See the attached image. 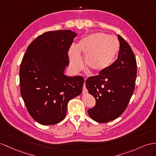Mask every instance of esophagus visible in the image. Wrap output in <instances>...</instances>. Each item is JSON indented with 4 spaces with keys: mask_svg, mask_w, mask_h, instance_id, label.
I'll use <instances>...</instances> for the list:
<instances>
[{
    "mask_svg": "<svg viewBox=\"0 0 156 156\" xmlns=\"http://www.w3.org/2000/svg\"><path fill=\"white\" fill-rule=\"evenodd\" d=\"M87 93V90L86 89V83L84 82V83H83V91H82V94H86Z\"/></svg>",
    "mask_w": 156,
    "mask_h": 156,
    "instance_id": "esophagus-1",
    "label": "esophagus"
}]
</instances>
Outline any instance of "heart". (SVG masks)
Listing matches in <instances>:
<instances>
[{
    "mask_svg": "<svg viewBox=\"0 0 156 156\" xmlns=\"http://www.w3.org/2000/svg\"><path fill=\"white\" fill-rule=\"evenodd\" d=\"M119 51L116 39L104 33H95L82 39L78 47L72 46L69 50L71 66L78 70L82 66L80 53L86 56V65L91 73H99L112 66Z\"/></svg>",
    "mask_w": 156,
    "mask_h": 156,
    "instance_id": "b5f03b06",
    "label": "heart"
}]
</instances>
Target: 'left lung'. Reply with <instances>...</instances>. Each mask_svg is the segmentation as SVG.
<instances>
[{
    "label": "left lung",
    "instance_id": "obj_1",
    "mask_svg": "<svg viewBox=\"0 0 156 156\" xmlns=\"http://www.w3.org/2000/svg\"><path fill=\"white\" fill-rule=\"evenodd\" d=\"M117 59L108 69L87 78L86 86L96 101L87 111L95 121L104 123L117 119L125 111L134 90L137 65L130 46L118 35Z\"/></svg>",
    "mask_w": 156,
    "mask_h": 156
}]
</instances>
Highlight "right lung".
Returning a JSON list of instances; mask_svg holds the SVG:
<instances>
[{
  "label": "right lung",
  "mask_w": 156,
  "mask_h": 156,
  "mask_svg": "<svg viewBox=\"0 0 156 156\" xmlns=\"http://www.w3.org/2000/svg\"><path fill=\"white\" fill-rule=\"evenodd\" d=\"M76 36L70 30L47 31L30 43L23 57L20 94L30 115L41 125H53L62 121L68 103L82 94L83 78L63 74Z\"/></svg>",
  "instance_id": "1"
}]
</instances>
